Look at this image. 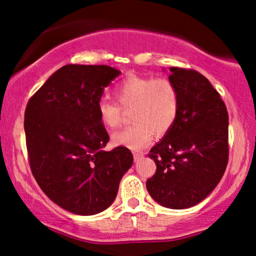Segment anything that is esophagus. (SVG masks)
<instances>
[{
    "instance_id": "esophagus-1",
    "label": "esophagus",
    "mask_w": 256,
    "mask_h": 256,
    "mask_svg": "<svg viewBox=\"0 0 256 256\" xmlns=\"http://www.w3.org/2000/svg\"><path fill=\"white\" fill-rule=\"evenodd\" d=\"M143 156H144V154H143V152H134V160H138V158H142Z\"/></svg>"
}]
</instances>
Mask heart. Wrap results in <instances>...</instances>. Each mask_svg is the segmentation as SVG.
<instances>
[{
    "label": "heart",
    "mask_w": 256,
    "mask_h": 256,
    "mask_svg": "<svg viewBox=\"0 0 256 256\" xmlns=\"http://www.w3.org/2000/svg\"><path fill=\"white\" fill-rule=\"evenodd\" d=\"M118 104L101 100L98 116L107 128L122 124L124 110H131V126L112 136L114 146L140 150L150 143L154 132L158 136L172 128L179 113V91L171 79L131 74L114 88Z\"/></svg>",
    "instance_id": "b5f03b06"
}]
</instances>
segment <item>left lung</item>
<instances>
[{"label":"left lung","instance_id":"left-lung-1","mask_svg":"<svg viewBox=\"0 0 256 256\" xmlns=\"http://www.w3.org/2000/svg\"><path fill=\"white\" fill-rule=\"evenodd\" d=\"M179 91L174 125L149 152L156 172L146 190L158 204L185 210L200 204L224 176L228 160V116L219 92L194 70L171 67Z\"/></svg>","mask_w":256,"mask_h":256}]
</instances>
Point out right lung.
I'll list each match as a JSON object with an SVG mask.
<instances>
[{
  "instance_id": "add662e5",
  "label": "right lung",
  "mask_w": 256,
  "mask_h": 256,
  "mask_svg": "<svg viewBox=\"0 0 256 256\" xmlns=\"http://www.w3.org/2000/svg\"><path fill=\"white\" fill-rule=\"evenodd\" d=\"M120 71L106 64H66L30 98L24 128L32 174L54 204L79 216L104 212L134 162L110 140L98 116L104 89Z\"/></svg>"
}]
</instances>
